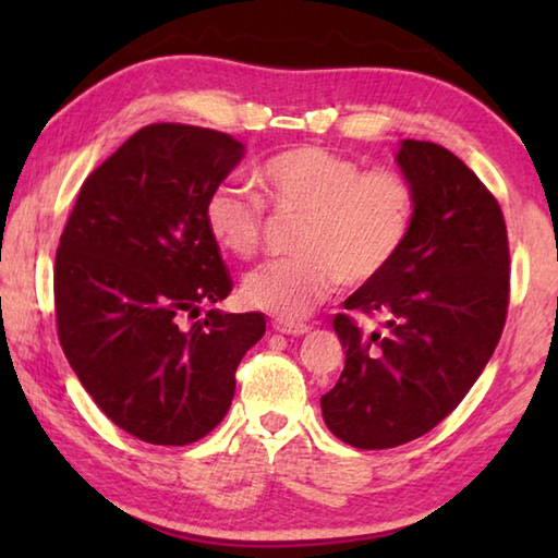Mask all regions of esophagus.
Masks as SVG:
<instances>
[{"label":"esophagus","mask_w":558,"mask_h":558,"mask_svg":"<svg viewBox=\"0 0 558 558\" xmlns=\"http://www.w3.org/2000/svg\"><path fill=\"white\" fill-rule=\"evenodd\" d=\"M272 329H276V332H280V335L300 337V335H307L310 332V325L292 323V319H276V323H272Z\"/></svg>","instance_id":"esophagus-1"}]
</instances>
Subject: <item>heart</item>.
Returning a JSON list of instances; mask_svg holds the SVG:
<instances>
[{
	"label": "heart",
	"mask_w": 558,
	"mask_h": 558,
	"mask_svg": "<svg viewBox=\"0 0 558 558\" xmlns=\"http://www.w3.org/2000/svg\"><path fill=\"white\" fill-rule=\"evenodd\" d=\"M280 211H302L292 258L263 263L243 280V300L282 319H300L347 286H364L391 266L409 241L415 194L396 169H364L332 149L300 145L268 157L253 172ZM204 221L221 251H258L266 206L243 184L214 186Z\"/></svg>",
	"instance_id": "b5f03b06"
}]
</instances>
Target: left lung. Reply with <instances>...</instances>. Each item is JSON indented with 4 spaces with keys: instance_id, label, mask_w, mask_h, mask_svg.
<instances>
[{
    "instance_id": "left-lung-1",
    "label": "left lung",
    "mask_w": 558,
    "mask_h": 558,
    "mask_svg": "<svg viewBox=\"0 0 558 558\" xmlns=\"http://www.w3.org/2000/svg\"><path fill=\"white\" fill-rule=\"evenodd\" d=\"M396 165L415 194L409 241L344 310L384 317L362 332L347 315L335 332L344 372L319 405L327 428L362 450L403 446L465 399L502 335L509 248L502 209L450 149L403 140Z\"/></svg>"
}]
</instances>
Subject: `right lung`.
<instances>
[{
  "mask_svg": "<svg viewBox=\"0 0 558 558\" xmlns=\"http://www.w3.org/2000/svg\"><path fill=\"white\" fill-rule=\"evenodd\" d=\"M245 155L231 135L157 122L81 186L56 253V323L71 369L108 418L153 446L219 426L260 313L202 305L231 292L204 204Z\"/></svg>",
  "mask_w": 558,
  "mask_h": 558,
  "instance_id": "add662e5",
  "label": "right lung"
}]
</instances>
